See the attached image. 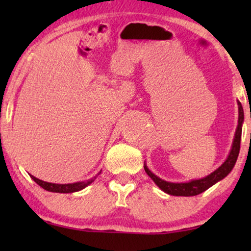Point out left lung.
Returning <instances> with one entry per match:
<instances>
[{
  "instance_id": "left-lung-1",
  "label": "left lung",
  "mask_w": 251,
  "mask_h": 251,
  "mask_svg": "<svg viewBox=\"0 0 251 251\" xmlns=\"http://www.w3.org/2000/svg\"><path fill=\"white\" fill-rule=\"evenodd\" d=\"M239 105V120H238V128H236L234 140H233L231 152H229L227 159L224 163L222 164L218 169H216L214 173L208 175L207 177L201 178V179H193L187 183H170V181L163 180L155 176L146 164H144V169H145L146 174L152 178L154 183L159 186L163 192L167 194L176 195V197H194L202 193V192L207 191L209 187L215 185L217 181L222 180L227 175L231 173L233 167L236 162V159L239 156L240 152V143H241V133H242V123L245 120V115H243V108L241 102L238 101Z\"/></svg>"
}]
</instances>
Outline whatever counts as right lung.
Masks as SVG:
<instances>
[{
    "mask_svg": "<svg viewBox=\"0 0 251 251\" xmlns=\"http://www.w3.org/2000/svg\"><path fill=\"white\" fill-rule=\"evenodd\" d=\"M29 176L37 185H40V186L44 188V190H47L49 192H54V193H73V192L81 191V190H83L84 187H87L88 185H90L92 181L96 179V177H97V176H95L94 178H91V179H89V180L78 181V183H73V184H53V183H47V181L41 180V179H39V178L32 176V175H29Z\"/></svg>",
    "mask_w": 251,
    "mask_h": 251,
    "instance_id": "right-lung-1",
    "label": "right lung"
}]
</instances>
